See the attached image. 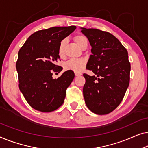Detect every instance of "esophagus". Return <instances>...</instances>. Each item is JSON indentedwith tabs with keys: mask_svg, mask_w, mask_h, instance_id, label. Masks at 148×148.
I'll use <instances>...</instances> for the list:
<instances>
[{
	"mask_svg": "<svg viewBox=\"0 0 148 148\" xmlns=\"http://www.w3.org/2000/svg\"><path fill=\"white\" fill-rule=\"evenodd\" d=\"M75 76H77V77L82 75V73H79V72H75Z\"/></svg>",
	"mask_w": 148,
	"mask_h": 148,
	"instance_id": "esophagus-1",
	"label": "esophagus"
}]
</instances>
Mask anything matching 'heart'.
Segmentation results:
<instances>
[{
    "mask_svg": "<svg viewBox=\"0 0 148 148\" xmlns=\"http://www.w3.org/2000/svg\"><path fill=\"white\" fill-rule=\"evenodd\" d=\"M77 44L82 48L84 44L88 43V39L86 36L83 35H77L74 38ZM66 44V40H62L59 44L58 49V53L60 56H63L64 46ZM86 65V60L83 58H71L64 63V68L67 70H71L75 72H81L84 69Z\"/></svg>",
    "mask_w": 148,
    "mask_h": 148,
    "instance_id": "heart-1",
    "label": "heart"
}]
</instances>
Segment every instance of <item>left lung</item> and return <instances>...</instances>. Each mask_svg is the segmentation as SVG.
Instances as JSON below:
<instances>
[{
  "mask_svg": "<svg viewBox=\"0 0 148 148\" xmlns=\"http://www.w3.org/2000/svg\"><path fill=\"white\" fill-rule=\"evenodd\" d=\"M92 46L86 69L94 76L84 73L85 102L95 114H107L122 102L130 81L128 52L120 41L108 32L82 28Z\"/></svg>",
  "mask_w": 148,
  "mask_h": 148,
  "instance_id": "1",
  "label": "left lung"
}]
</instances>
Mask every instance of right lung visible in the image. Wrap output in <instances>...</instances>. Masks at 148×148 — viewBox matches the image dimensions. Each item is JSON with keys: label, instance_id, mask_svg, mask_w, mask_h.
Returning <instances> with one entry per match:
<instances>
[{"label": "right lung", "instance_id": "add662e5", "mask_svg": "<svg viewBox=\"0 0 148 148\" xmlns=\"http://www.w3.org/2000/svg\"><path fill=\"white\" fill-rule=\"evenodd\" d=\"M76 26L53 27L36 32L28 38L18 53L16 69L19 88L28 104L36 110L49 112L63 104L66 89L75 77L73 71L64 72L57 79L52 72L62 67L55 64L60 42Z\"/></svg>", "mask_w": 148, "mask_h": 148}]
</instances>
